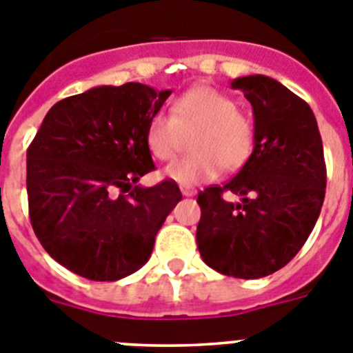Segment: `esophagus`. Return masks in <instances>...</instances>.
Returning a JSON list of instances; mask_svg holds the SVG:
<instances>
[{"instance_id":"34e87169","label":"esophagus","mask_w":353,"mask_h":353,"mask_svg":"<svg viewBox=\"0 0 353 353\" xmlns=\"http://www.w3.org/2000/svg\"><path fill=\"white\" fill-rule=\"evenodd\" d=\"M180 191H182L183 196H194L196 191L194 189H191V187H180Z\"/></svg>"}]
</instances>
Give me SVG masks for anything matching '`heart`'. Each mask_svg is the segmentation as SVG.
<instances>
[{
	"instance_id": "heart-1",
	"label": "heart",
	"mask_w": 353,
	"mask_h": 353,
	"mask_svg": "<svg viewBox=\"0 0 353 353\" xmlns=\"http://www.w3.org/2000/svg\"><path fill=\"white\" fill-rule=\"evenodd\" d=\"M171 114L157 113L146 125V146L159 161H170L191 138L189 157L171 162L164 176L182 187L214 180L219 170L236 171L248 162L254 146V123L236 109V102L219 90L198 84L171 105Z\"/></svg>"
}]
</instances>
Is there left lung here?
I'll return each instance as SVG.
<instances>
[{
	"label": "left lung",
	"mask_w": 353,
	"mask_h": 353,
	"mask_svg": "<svg viewBox=\"0 0 353 353\" xmlns=\"http://www.w3.org/2000/svg\"><path fill=\"white\" fill-rule=\"evenodd\" d=\"M254 113V150L224 185L198 194L199 254L224 276L258 279L283 269L313 232L325 198L327 170L310 104L267 76L239 77ZM224 192L241 198L226 202Z\"/></svg>",
	"instance_id": "obj_1"
}]
</instances>
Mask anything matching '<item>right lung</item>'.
Masks as SVG:
<instances>
[{
	"mask_svg": "<svg viewBox=\"0 0 353 353\" xmlns=\"http://www.w3.org/2000/svg\"><path fill=\"white\" fill-rule=\"evenodd\" d=\"M171 90L97 86L56 102L28 146L26 189L37 239L92 281H118L148 261L182 199L176 182L136 185L155 170L146 125Z\"/></svg>",
	"mask_w": 353,
	"mask_h": 353,
	"instance_id": "right-lung-1",
	"label": "right lung"
}]
</instances>
